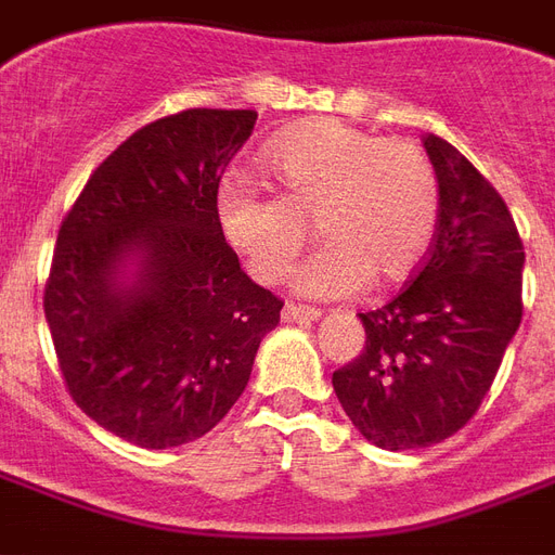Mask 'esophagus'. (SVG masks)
Returning <instances> with one entry per match:
<instances>
[{
	"instance_id": "obj_1",
	"label": "esophagus",
	"mask_w": 555,
	"mask_h": 555,
	"mask_svg": "<svg viewBox=\"0 0 555 555\" xmlns=\"http://www.w3.org/2000/svg\"><path fill=\"white\" fill-rule=\"evenodd\" d=\"M321 312L312 309V306H297V302H285V309H282V321H288V324H309V321H318Z\"/></svg>"
}]
</instances>
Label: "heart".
<instances>
[{
  "mask_svg": "<svg viewBox=\"0 0 555 555\" xmlns=\"http://www.w3.org/2000/svg\"><path fill=\"white\" fill-rule=\"evenodd\" d=\"M264 169L279 195L241 181L217 193L219 229L258 282L288 276L312 222L326 243L297 270L294 288L314 300L360 294L372 276L404 282L428 258L440 186L413 142L314 118L267 142Z\"/></svg>",
  "mask_w": 555,
  "mask_h": 555,
  "instance_id": "heart-1",
  "label": "heart"
}]
</instances>
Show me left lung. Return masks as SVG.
I'll return each instance as SVG.
<instances>
[{
  "instance_id": "left-lung-1",
  "label": "left lung",
  "mask_w": 555,
  "mask_h": 555,
  "mask_svg": "<svg viewBox=\"0 0 555 555\" xmlns=\"http://www.w3.org/2000/svg\"><path fill=\"white\" fill-rule=\"evenodd\" d=\"M440 219L418 276L360 314L365 348L333 374L362 437L389 452L442 442L476 416L524 318V243L508 207L446 139H422Z\"/></svg>"
}]
</instances>
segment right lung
<instances>
[{"instance_id": "1", "label": "right lung", "mask_w": 555, "mask_h": 555, "mask_svg": "<svg viewBox=\"0 0 555 555\" xmlns=\"http://www.w3.org/2000/svg\"><path fill=\"white\" fill-rule=\"evenodd\" d=\"M253 109H186L94 169L59 229L43 314L77 408L142 449L205 437L243 396L282 300L219 229Z\"/></svg>"}]
</instances>
